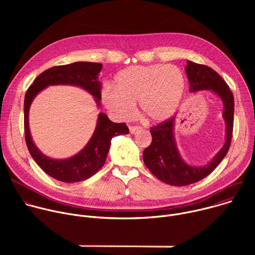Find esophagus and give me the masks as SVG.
<instances>
[{
	"mask_svg": "<svg viewBox=\"0 0 255 255\" xmlns=\"http://www.w3.org/2000/svg\"><path fill=\"white\" fill-rule=\"evenodd\" d=\"M138 129H140V127H138V126H129V131H130L131 133H134V132L137 131Z\"/></svg>",
	"mask_w": 255,
	"mask_h": 255,
	"instance_id": "obj_1",
	"label": "esophagus"
}]
</instances>
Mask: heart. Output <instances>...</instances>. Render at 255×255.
<instances>
[{"mask_svg":"<svg viewBox=\"0 0 255 255\" xmlns=\"http://www.w3.org/2000/svg\"><path fill=\"white\" fill-rule=\"evenodd\" d=\"M114 89L105 87L102 101L120 119L131 116L137 101L140 112L149 122L161 123L173 116L183 100L186 78L175 65H132L120 70Z\"/></svg>","mask_w":255,"mask_h":255,"instance_id":"heart-1","label":"heart"}]
</instances>
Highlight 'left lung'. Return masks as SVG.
Returning <instances> with one entry per match:
<instances>
[{
    "instance_id": "obj_1",
    "label": "left lung",
    "mask_w": 255,
    "mask_h": 255,
    "mask_svg": "<svg viewBox=\"0 0 255 255\" xmlns=\"http://www.w3.org/2000/svg\"><path fill=\"white\" fill-rule=\"evenodd\" d=\"M186 72L190 92L210 90L220 97L224 105L223 118L226 122V141L221 150L206 165L192 166L181 158L174 141L175 116L150 128L152 141L143 151L145 165L159 180L170 186L183 187L209 175L226 156L233 133L234 98L228 85L210 66L188 60Z\"/></svg>"
}]
</instances>
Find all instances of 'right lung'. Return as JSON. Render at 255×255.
<instances>
[{
	"mask_svg": "<svg viewBox=\"0 0 255 255\" xmlns=\"http://www.w3.org/2000/svg\"><path fill=\"white\" fill-rule=\"evenodd\" d=\"M102 66L98 62L86 61L53 66L36 78L25 95L24 130L28 150L44 172L63 183H78L97 173L106 161L111 139L117 135L128 134L129 129L125 123H114L106 114L100 113L95 132L82 151L66 159H52L36 147L31 138L29 130L30 105L35 96L48 86L71 85L81 87L89 92L100 106V100L102 99L101 83L98 81V76Z\"/></svg>",
	"mask_w": 255,
	"mask_h": 255,
	"instance_id": "obj_1",
	"label": "right lung"
}]
</instances>
